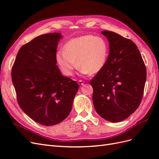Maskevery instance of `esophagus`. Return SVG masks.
<instances>
[{
  "label": "esophagus",
  "mask_w": 159,
  "mask_h": 159,
  "mask_svg": "<svg viewBox=\"0 0 159 159\" xmlns=\"http://www.w3.org/2000/svg\"><path fill=\"white\" fill-rule=\"evenodd\" d=\"M84 83H85V81H82V80H79V81H78V84H79V85H83L84 84Z\"/></svg>",
  "instance_id": "esophagus-1"
}]
</instances>
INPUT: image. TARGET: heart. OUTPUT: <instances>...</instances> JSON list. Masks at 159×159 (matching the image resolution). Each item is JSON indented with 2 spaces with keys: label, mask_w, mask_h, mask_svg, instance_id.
Listing matches in <instances>:
<instances>
[{
  "label": "heart",
  "mask_w": 159,
  "mask_h": 159,
  "mask_svg": "<svg viewBox=\"0 0 159 159\" xmlns=\"http://www.w3.org/2000/svg\"><path fill=\"white\" fill-rule=\"evenodd\" d=\"M109 53L108 44L103 38L85 35L67 42L64 52H57L56 60L61 71L67 76L73 75L78 66L81 73L94 74L106 65Z\"/></svg>",
  "instance_id": "b5f03b06"
}]
</instances>
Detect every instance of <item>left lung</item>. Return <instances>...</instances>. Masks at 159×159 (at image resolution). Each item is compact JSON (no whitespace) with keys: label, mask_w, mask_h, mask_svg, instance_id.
Returning <instances> with one entry per match:
<instances>
[{"label":"left lung","mask_w":159,"mask_h":159,"mask_svg":"<svg viewBox=\"0 0 159 159\" xmlns=\"http://www.w3.org/2000/svg\"><path fill=\"white\" fill-rule=\"evenodd\" d=\"M109 54L103 69L90 84L97 113L110 122L127 119L140 105L147 78L146 67L134 43L117 33L103 30Z\"/></svg>","instance_id":"8db88e82"}]
</instances>
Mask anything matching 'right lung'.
I'll use <instances>...</instances> for the list:
<instances>
[{
  "mask_svg": "<svg viewBox=\"0 0 159 159\" xmlns=\"http://www.w3.org/2000/svg\"><path fill=\"white\" fill-rule=\"evenodd\" d=\"M60 33L34 38L19 50L12 68V81L19 106L43 125L58 124L68 116L79 89L56 66Z\"/></svg>",
  "mask_w": 159,
  "mask_h": 159,
  "instance_id": "right-lung-1",
  "label": "right lung"
}]
</instances>
